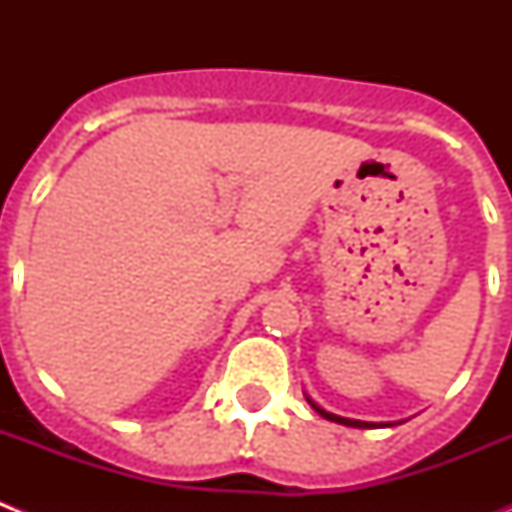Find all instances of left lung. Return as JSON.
<instances>
[{"mask_svg": "<svg viewBox=\"0 0 512 512\" xmlns=\"http://www.w3.org/2000/svg\"><path fill=\"white\" fill-rule=\"evenodd\" d=\"M305 400L310 402V408L315 410V413L320 415V418H325V420H333V423H341V425H348V428H384V423H366V420H354V418H341V415H336V413H328V410H323L318 405V402H312L310 397L305 395ZM387 428H390V423H387Z\"/></svg>", "mask_w": 512, "mask_h": 512, "instance_id": "left-lung-1", "label": "left lung"}]
</instances>
